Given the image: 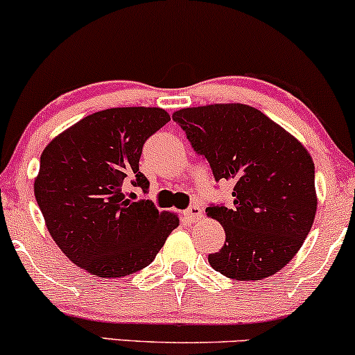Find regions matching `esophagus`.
Instances as JSON below:
<instances>
[{"label":"esophagus","mask_w":355,"mask_h":355,"mask_svg":"<svg viewBox=\"0 0 355 355\" xmlns=\"http://www.w3.org/2000/svg\"><path fill=\"white\" fill-rule=\"evenodd\" d=\"M183 215H185L187 218L190 220V222H195V220H200L202 215H203V209L200 203H191V205L183 211Z\"/></svg>","instance_id":"obj_1"}]
</instances>
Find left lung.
<instances>
[{"label":"left lung","instance_id":"obj_1","mask_svg":"<svg viewBox=\"0 0 355 355\" xmlns=\"http://www.w3.org/2000/svg\"><path fill=\"white\" fill-rule=\"evenodd\" d=\"M215 182H234V205L211 203L207 215L225 230L210 266L235 280L274 275L294 259L317 210L315 170L307 150L248 105H207L173 113Z\"/></svg>","mask_w":355,"mask_h":355}]
</instances>
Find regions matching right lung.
Listing matches in <instances>:
<instances>
[{"label": "right lung", "instance_id": "obj_1", "mask_svg": "<svg viewBox=\"0 0 355 355\" xmlns=\"http://www.w3.org/2000/svg\"><path fill=\"white\" fill-rule=\"evenodd\" d=\"M170 121L162 108H110L85 116L43 150L35 197L48 232L75 266L96 277H125L153 262L178 217L150 200L138 168L145 141Z\"/></svg>", "mask_w": 355, "mask_h": 355}]
</instances>
